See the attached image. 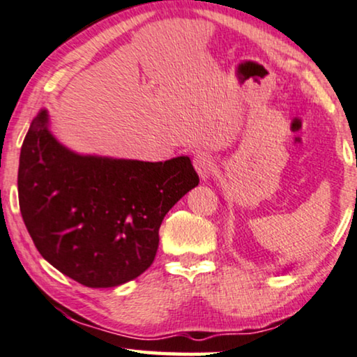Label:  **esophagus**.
Segmentation results:
<instances>
[{
  "mask_svg": "<svg viewBox=\"0 0 357 357\" xmlns=\"http://www.w3.org/2000/svg\"><path fill=\"white\" fill-rule=\"evenodd\" d=\"M192 163L194 168L197 171V174H199V178L207 181V179L211 178L212 171H214V160H212V156L207 155V153H197V155L194 156Z\"/></svg>",
  "mask_w": 357,
  "mask_h": 357,
  "instance_id": "1",
  "label": "esophagus"
}]
</instances>
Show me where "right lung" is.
<instances>
[{"instance_id":"obj_1","label":"right lung","mask_w":357,"mask_h":357,"mask_svg":"<svg viewBox=\"0 0 357 357\" xmlns=\"http://www.w3.org/2000/svg\"><path fill=\"white\" fill-rule=\"evenodd\" d=\"M197 184L188 156L150 163L69 150L49 130L46 108L21 146L17 196L36 249L90 288L123 285L145 272L165 215Z\"/></svg>"}]
</instances>
